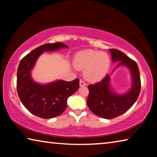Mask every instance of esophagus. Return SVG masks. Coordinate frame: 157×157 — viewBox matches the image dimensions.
<instances>
[{"mask_svg":"<svg viewBox=\"0 0 157 157\" xmlns=\"http://www.w3.org/2000/svg\"><path fill=\"white\" fill-rule=\"evenodd\" d=\"M79 86H86V83L84 80L80 79V81H79Z\"/></svg>","mask_w":157,"mask_h":157,"instance_id":"obj_1","label":"esophagus"}]
</instances>
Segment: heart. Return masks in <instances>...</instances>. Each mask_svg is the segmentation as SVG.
<instances>
[{
    "mask_svg": "<svg viewBox=\"0 0 157 157\" xmlns=\"http://www.w3.org/2000/svg\"><path fill=\"white\" fill-rule=\"evenodd\" d=\"M77 69L84 71L87 80L95 82L107 74L110 66V58L107 53L94 50H85L77 53L74 59Z\"/></svg>",
    "mask_w": 157,
    "mask_h": 157,
    "instance_id": "heart-1",
    "label": "heart"
}]
</instances>
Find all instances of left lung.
<instances>
[{
    "mask_svg": "<svg viewBox=\"0 0 157 157\" xmlns=\"http://www.w3.org/2000/svg\"><path fill=\"white\" fill-rule=\"evenodd\" d=\"M113 62H120L117 67L124 65L132 73V88L124 95H117L111 91L110 77L107 75L104 79L94 84L88 86L89 94L87 105L93 113L106 119H112L128 111L139 98L140 92V78L136 62L124 52L117 49H109Z\"/></svg>",
    "mask_w": 157,
    "mask_h": 157,
    "instance_id": "left-lung-1",
    "label": "left lung"
}]
</instances>
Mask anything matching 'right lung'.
<instances>
[{
	"label": "right lung",
	"instance_id": "right-lung-1",
	"mask_svg": "<svg viewBox=\"0 0 157 157\" xmlns=\"http://www.w3.org/2000/svg\"><path fill=\"white\" fill-rule=\"evenodd\" d=\"M61 42L46 44L36 48L23 58L17 70V88L21 102L27 109L41 118H52L62 114L67 107V99L79 86V79L58 80L46 85L34 82L30 71L37 58L44 51L67 48Z\"/></svg>",
	"mask_w": 157,
	"mask_h": 157
}]
</instances>
